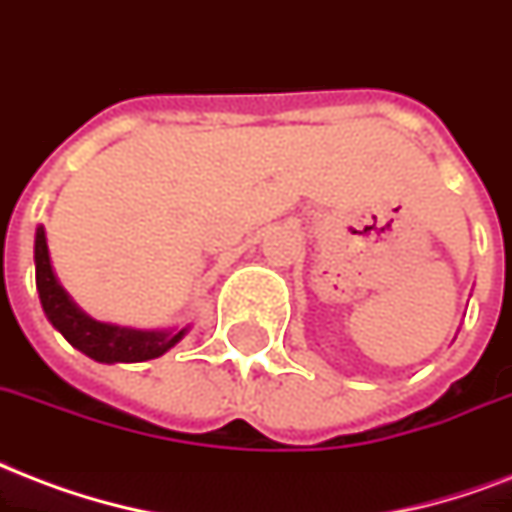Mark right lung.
Returning <instances> with one entry per match:
<instances>
[{
    "mask_svg": "<svg viewBox=\"0 0 512 512\" xmlns=\"http://www.w3.org/2000/svg\"><path fill=\"white\" fill-rule=\"evenodd\" d=\"M34 264H37V291L47 320L63 334V339L85 352L87 358L98 363H144L160 358L170 347H176L186 336V328H128L101 323L79 310L66 288L58 283L53 272V261L47 251L45 227H37L34 235Z\"/></svg>",
    "mask_w": 512,
    "mask_h": 512,
    "instance_id": "obj_1",
    "label": "right lung"
}]
</instances>
